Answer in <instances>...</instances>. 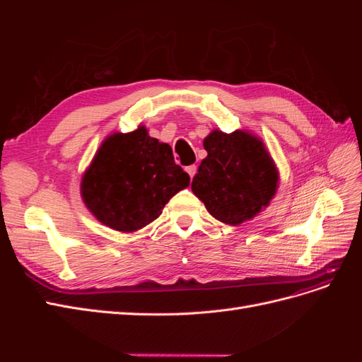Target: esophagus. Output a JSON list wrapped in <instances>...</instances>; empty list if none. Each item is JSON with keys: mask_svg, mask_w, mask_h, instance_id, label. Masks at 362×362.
Masks as SVG:
<instances>
[{"mask_svg": "<svg viewBox=\"0 0 362 362\" xmlns=\"http://www.w3.org/2000/svg\"><path fill=\"white\" fill-rule=\"evenodd\" d=\"M185 170H187V173L190 175V178H193V177H194V173H196V170H198V168H196L194 164H192V166H187V168H185Z\"/></svg>", "mask_w": 362, "mask_h": 362, "instance_id": "esophagus-1", "label": "esophagus"}]
</instances>
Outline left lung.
Segmentation results:
<instances>
[{
  "label": "left lung",
  "instance_id": "left-lung-1",
  "mask_svg": "<svg viewBox=\"0 0 362 362\" xmlns=\"http://www.w3.org/2000/svg\"><path fill=\"white\" fill-rule=\"evenodd\" d=\"M208 156L192 190L217 221L240 225L266 208L278 190L279 173L264 144L243 129H213L204 139Z\"/></svg>",
  "mask_w": 362,
  "mask_h": 362
}]
</instances>
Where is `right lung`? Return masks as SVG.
<instances>
[{"instance_id": "1", "label": "right lung", "mask_w": 362, "mask_h": 362, "mask_svg": "<svg viewBox=\"0 0 362 362\" xmlns=\"http://www.w3.org/2000/svg\"><path fill=\"white\" fill-rule=\"evenodd\" d=\"M190 177L173 160L172 148L145 127L108 136L83 175L81 198L108 228L134 233L154 222Z\"/></svg>"}]
</instances>
